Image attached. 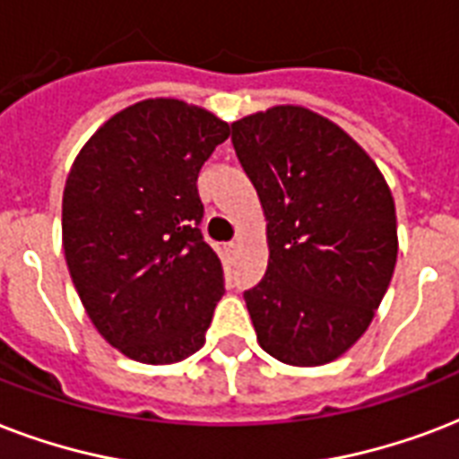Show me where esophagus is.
<instances>
[{
    "instance_id": "esophagus-1",
    "label": "esophagus",
    "mask_w": 459,
    "mask_h": 459,
    "mask_svg": "<svg viewBox=\"0 0 459 459\" xmlns=\"http://www.w3.org/2000/svg\"><path fill=\"white\" fill-rule=\"evenodd\" d=\"M237 248H239V244H237V241H227V244H225V254H234Z\"/></svg>"
}]
</instances>
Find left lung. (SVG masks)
I'll return each mask as SVG.
<instances>
[{
    "label": "left lung",
    "mask_w": 459,
    "mask_h": 459,
    "mask_svg": "<svg viewBox=\"0 0 459 459\" xmlns=\"http://www.w3.org/2000/svg\"><path fill=\"white\" fill-rule=\"evenodd\" d=\"M268 220V270L244 292L270 357L321 366L364 335L397 261L395 204L381 169L337 124L280 105L232 124Z\"/></svg>",
    "instance_id": "1"
}]
</instances>
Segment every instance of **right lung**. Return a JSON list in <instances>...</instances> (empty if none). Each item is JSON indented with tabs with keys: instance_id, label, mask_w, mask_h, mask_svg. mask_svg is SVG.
Masks as SVG:
<instances>
[{
	"instance_id": "1",
	"label": "right lung",
	"mask_w": 459,
	"mask_h": 459,
	"mask_svg": "<svg viewBox=\"0 0 459 459\" xmlns=\"http://www.w3.org/2000/svg\"><path fill=\"white\" fill-rule=\"evenodd\" d=\"M230 124L172 98L122 109L81 148L66 177L62 241L88 318L143 364H174L205 342L225 292L198 230V172Z\"/></svg>"
}]
</instances>
